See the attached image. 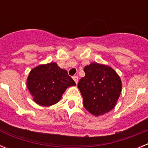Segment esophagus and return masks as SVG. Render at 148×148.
<instances>
[{"instance_id":"34e87169","label":"esophagus","mask_w":148,"mask_h":148,"mask_svg":"<svg viewBox=\"0 0 148 148\" xmlns=\"http://www.w3.org/2000/svg\"><path fill=\"white\" fill-rule=\"evenodd\" d=\"M73 80L75 81V83L78 84V75H74V76L73 77Z\"/></svg>"}]
</instances>
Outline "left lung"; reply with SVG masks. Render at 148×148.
<instances>
[{
    "label": "left lung",
    "instance_id": "left-lung-1",
    "mask_svg": "<svg viewBox=\"0 0 148 148\" xmlns=\"http://www.w3.org/2000/svg\"><path fill=\"white\" fill-rule=\"evenodd\" d=\"M85 76L78 82V87L83 96L84 106L95 116L113 109L119 97L121 82L111 67L92 63L84 69Z\"/></svg>",
    "mask_w": 148,
    "mask_h": 148
}]
</instances>
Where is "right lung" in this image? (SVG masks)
Here are the masks:
<instances>
[{"label": "right lung", "instance_id": "add662e5", "mask_svg": "<svg viewBox=\"0 0 148 148\" xmlns=\"http://www.w3.org/2000/svg\"><path fill=\"white\" fill-rule=\"evenodd\" d=\"M27 84L35 102L46 107L58 102L66 89L75 86V82L66 70L49 63L31 70Z\"/></svg>", "mask_w": 148, "mask_h": 148}]
</instances>
